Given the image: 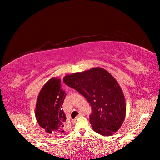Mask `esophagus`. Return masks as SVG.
Returning a JSON list of instances; mask_svg holds the SVG:
<instances>
[{"mask_svg": "<svg viewBox=\"0 0 160 160\" xmlns=\"http://www.w3.org/2000/svg\"><path fill=\"white\" fill-rule=\"evenodd\" d=\"M84 115V113H83V112H82V111H80V113H79V115H78V117L77 118H78V117H80V116H82V115Z\"/></svg>", "mask_w": 160, "mask_h": 160, "instance_id": "esophagus-1", "label": "esophagus"}]
</instances>
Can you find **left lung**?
I'll return each mask as SVG.
<instances>
[{
	"label": "left lung",
	"instance_id": "8db88e82",
	"mask_svg": "<svg viewBox=\"0 0 160 160\" xmlns=\"http://www.w3.org/2000/svg\"><path fill=\"white\" fill-rule=\"evenodd\" d=\"M64 82L86 98L91 107L89 122L94 131L103 136L116 132L123 123L126 104L115 78L102 68H93L67 76Z\"/></svg>",
	"mask_w": 160,
	"mask_h": 160
}]
</instances>
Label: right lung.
I'll use <instances>...</instances> for the list:
<instances>
[{"instance_id":"add662e5","label":"right lung","mask_w":160,"mask_h":160,"mask_svg":"<svg viewBox=\"0 0 160 160\" xmlns=\"http://www.w3.org/2000/svg\"><path fill=\"white\" fill-rule=\"evenodd\" d=\"M60 80L53 78L42 88L36 107L38 123L45 132L60 135L64 132L66 116L62 110L65 92L60 89Z\"/></svg>"}]
</instances>
